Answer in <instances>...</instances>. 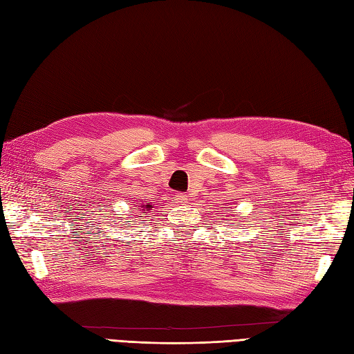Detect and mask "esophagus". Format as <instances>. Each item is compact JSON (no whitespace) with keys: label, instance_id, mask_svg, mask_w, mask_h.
Segmentation results:
<instances>
[{"label":"esophagus","instance_id":"obj_1","mask_svg":"<svg viewBox=\"0 0 354 354\" xmlns=\"http://www.w3.org/2000/svg\"><path fill=\"white\" fill-rule=\"evenodd\" d=\"M176 199H178V202H181V204H185V202H189V196H187V194H184V193H178L176 194Z\"/></svg>","mask_w":354,"mask_h":354}]
</instances>
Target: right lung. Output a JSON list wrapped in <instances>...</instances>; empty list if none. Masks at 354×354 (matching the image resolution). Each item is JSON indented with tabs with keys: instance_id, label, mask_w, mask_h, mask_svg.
Segmentation results:
<instances>
[{
	"instance_id": "add662e5",
	"label": "right lung",
	"mask_w": 354,
	"mask_h": 354,
	"mask_svg": "<svg viewBox=\"0 0 354 354\" xmlns=\"http://www.w3.org/2000/svg\"><path fill=\"white\" fill-rule=\"evenodd\" d=\"M145 208H146V212H147V209H150V208H152V205H146Z\"/></svg>"
}]
</instances>
